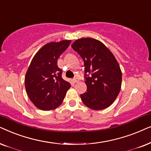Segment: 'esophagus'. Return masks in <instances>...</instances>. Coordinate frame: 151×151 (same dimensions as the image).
<instances>
[{
  "mask_svg": "<svg viewBox=\"0 0 151 151\" xmlns=\"http://www.w3.org/2000/svg\"><path fill=\"white\" fill-rule=\"evenodd\" d=\"M79 81V78H77V77H76V78H74V79H73L74 83H77V82Z\"/></svg>",
  "mask_w": 151,
  "mask_h": 151,
  "instance_id": "34e87169",
  "label": "esophagus"
}]
</instances>
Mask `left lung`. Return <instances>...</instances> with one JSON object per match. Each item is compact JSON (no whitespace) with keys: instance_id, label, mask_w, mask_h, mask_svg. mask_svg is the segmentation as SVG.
<instances>
[{"instance_id":"left-lung-1","label":"left lung","mask_w":151,"mask_h":151,"mask_svg":"<svg viewBox=\"0 0 151 151\" xmlns=\"http://www.w3.org/2000/svg\"><path fill=\"white\" fill-rule=\"evenodd\" d=\"M72 47L84 61L87 92L80 95L83 103L94 110L109 107L119 93L122 79L113 54L103 43L92 38L76 40Z\"/></svg>"}]
</instances>
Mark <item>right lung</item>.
Here are the masks:
<instances>
[{
	"label": "right lung",
	"instance_id": "obj_1",
	"mask_svg": "<svg viewBox=\"0 0 151 151\" xmlns=\"http://www.w3.org/2000/svg\"><path fill=\"white\" fill-rule=\"evenodd\" d=\"M70 40L45 44L32 59L25 77L26 92L36 107L51 110L61 105L70 83L61 77L57 60L70 45Z\"/></svg>",
	"mask_w": 151,
	"mask_h": 151
}]
</instances>
